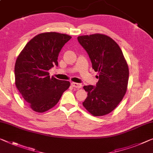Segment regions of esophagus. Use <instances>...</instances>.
<instances>
[{"label":"esophagus","mask_w":153,"mask_h":153,"mask_svg":"<svg viewBox=\"0 0 153 153\" xmlns=\"http://www.w3.org/2000/svg\"><path fill=\"white\" fill-rule=\"evenodd\" d=\"M71 86L73 87L76 88H80L82 87V84H79V83H76V82H71Z\"/></svg>","instance_id":"34e87169"}]
</instances>
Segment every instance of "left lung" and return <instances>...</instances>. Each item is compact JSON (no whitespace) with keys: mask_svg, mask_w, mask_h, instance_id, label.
Returning <instances> with one entry per match:
<instances>
[{"mask_svg":"<svg viewBox=\"0 0 153 153\" xmlns=\"http://www.w3.org/2000/svg\"><path fill=\"white\" fill-rule=\"evenodd\" d=\"M77 40L88 54L95 71L98 72L96 86H84L87 97L84 108L94 116L110 113L122 101L127 90L128 67L115 41L104 34L81 36Z\"/></svg>","mask_w":153,"mask_h":153,"instance_id":"8db88e82","label":"left lung"}]
</instances>
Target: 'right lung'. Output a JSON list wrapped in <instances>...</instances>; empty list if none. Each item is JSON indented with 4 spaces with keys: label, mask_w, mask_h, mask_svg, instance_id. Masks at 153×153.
<instances>
[{
    "label": "right lung",
    "mask_w": 153,
    "mask_h": 153,
    "mask_svg": "<svg viewBox=\"0 0 153 153\" xmlns=\"http://www.w3.org/2000/svg\"><path fill=\"white\" fill-rule=\"evenodd\" d=\"M71 38L65 33H40L27 43L16 59V86L36 112L43 113L53 108L69 87V81L50 77L48 71L58 65L59 53Z\"/></svg>",
    "instance_id": "add662e5"
}]
</instances>
